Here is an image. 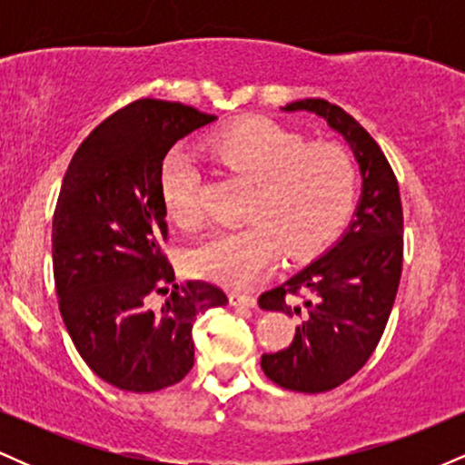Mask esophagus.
I'll use <instances>...</instances> for the list:
<instances>
[{
	"instance_id": "obj_1",
	"label": "esophagus",
	"mask_w": 465,
	"mask_h": 465,
	"mask_svg": "<svg viewBox=\"0 0 465 465\" xmlns=\"http://www.w3.org/2000/svg\"><path fill=\"white\" fill-rule=\"evenodd\" d=\"M229 303L233 308H253L255 297L247 295V292H229Z\"/></svg>"
}]
</instances>
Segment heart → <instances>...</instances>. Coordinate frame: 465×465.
I'll return each instance as SVG.
<instances>
[{
	"mask_svg": "<svg viewBox=\"0 0 465 465\" xmlns=\"http://www.w3.org/2000/svg\"><path fill=\"white\" fill-rule=\"evenodd\" d=\"M212 153L251 183L247 227L216 232L188 253L190 273L229 288L258 282L280 260L322 251L348 218L356 194V165L336 143H311L273 120L253 117L216 133ZM168 216L183 227L205 221L203 177L185 154L173 153L159 170Z\"/></svg>",
	"mask_w": 465,
	"mask_h": 465,
	"instance_id": "1",
	"label": "heart"
}]
</instances>
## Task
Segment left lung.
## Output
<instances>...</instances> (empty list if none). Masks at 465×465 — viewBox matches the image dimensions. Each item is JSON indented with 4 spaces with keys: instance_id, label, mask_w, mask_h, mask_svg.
Returning a JSON list of instances; mask_svg holds the SVG:
<instances>
[{
    "instance_id": "8db88e82",
    "label": "left lung",
    "mask_w": 465,
    "mask_h": 465,
    "mask_svg": "<svg viewBox=\"0 0 465 465\" xmlns=\"http://www.w3.org/2000/svg\"><path fill=\"white\" fill-rule=\"evenodd\" d=\"M284 111L322 115L350 143L362 174L359 210L348 232L322 258L258 300L264 311L291 314L286 297H302L306 311L292 343L262 354V370L288 391L323 393L350 381L385 332L402 275V201L385 153L341 106L308 98Z\"/></svg>"
}]
</instances>
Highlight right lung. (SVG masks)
I'll list each match as a JSON object with an SVG mask.
<instances>
[{"mask_svg": "<svg viewBox=\"0 0 465 465\" xmlns=\"http://www.w3.org/2000/svg\"><path fill=\"white\" fill-rule=\"evenodd\" d=\"M214 120L188 104L135 100L89 133L63 177L52 221L58 311L83 361L124 391L183 381L196 314L229 302L210 282L179 284L162 249L163 157Z\"/></svg>", "mask_w": 465, "mask_h": 465, "instance_id": "add662e5", "label": "right lung"}]
</instances>
